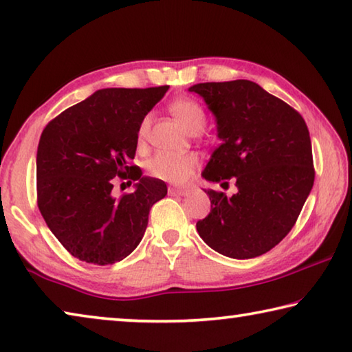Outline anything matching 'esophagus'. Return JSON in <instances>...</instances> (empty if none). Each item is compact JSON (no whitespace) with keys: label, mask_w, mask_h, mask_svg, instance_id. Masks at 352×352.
I'll use <instances>...</instances> for the list:
<instances>
[{"label":"esophagus","mask_w":352,"mask_h":352,"mask_svg":"<svg viewBox=\"0 0 352 352\" xmlns=\"http://www.w3.org/2000/svg\"><path fill=\"white\" fill-rule=\"evenodd\" d=\"M170 195H188L189 189H182V188H169Z\"/></svg>","instance_id":"esophagus-1"}]
</instances>
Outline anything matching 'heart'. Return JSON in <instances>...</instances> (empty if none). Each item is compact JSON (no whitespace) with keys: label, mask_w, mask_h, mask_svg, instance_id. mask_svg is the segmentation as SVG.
Returning <instances> with one entry per match:
<instances>
[{"label":"heart","mask_w":352,"mask_h":352,"mask_svg":"<svg viewBox=\"0 0 352 352\" xmlns=\"http://www.w3.org/2000/svg\"><path fill=\"white\" fill-rule=\"evenodd\" d=\"M172 113L182 122L188 133H200L206 126V115L201 107L190 99L175 100L170 107ZM151 127V116L142 119L138 138L142 141L146 138ZM195 166H197V158L194 155H172V153H157L147 162V172L153 178L158 180L182 184L186 183L192 177Z\"/></svg>","instance_id":"heart-1"}]
</instances>
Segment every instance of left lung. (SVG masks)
Masks as SVG:
<instances>
[{"mask_svg": "<svg viewBox=\"0 0 352 352\" xmlns=\"http://www.w3.org/2000/svg\"><path fill=\"white\" fill-rule=\"evenodd\" d=\"M188 91L205 100L220 140L201 177L233 178L237 188L231 197L204 189L211 211L197 222L199 234L228 258L264 254L287 236L314 186L305 119L252 80L195 83Z\"/></svg>", "mask_w": 352, "mask_h": 352, "instance_id": "8db88e82", "label": "left lung"}]
</instances>
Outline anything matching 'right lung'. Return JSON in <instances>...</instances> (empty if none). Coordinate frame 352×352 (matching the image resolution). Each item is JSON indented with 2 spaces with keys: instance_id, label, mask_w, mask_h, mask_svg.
Listing matches in <instances>:
<instances>
[{
  "instance_id": "right-lung-1",
  "label": "right lung",
  "mask_w": 352,
  "mask_h": 352,
  "mask_svg": "<svg viewBox=\"0 0 352 352\" xmlns=\"http://www.w3.org/2000/svg\"><path fill=\"white\" fill-rule=\"evenodd\" d=\"M168 85L104 88L47 124L37 148L38 210L58 242L88 264L109 265L133 252L166 183L130 166L142 119ZM129 174L132 195L112 197V178Z\"/></svg>"
}]
</instances>
